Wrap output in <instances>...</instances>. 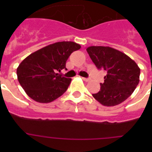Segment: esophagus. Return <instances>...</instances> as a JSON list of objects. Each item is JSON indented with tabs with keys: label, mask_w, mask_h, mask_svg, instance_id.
I'll use <instances>...</instances> for the list:
<instances>
[{
	"label": "esophagus",
	"mask_w": 152,
	"mask_h": 152,
	"mask_svg": "<svg viewBox=\"0 0 152 152\" xmlns=\"http://www.w3.org/2000/svg\"><path fill=\"white\" fill-rule=\"evenodd\" d=\"M82 79L84 81H87V82H88V81H90V80H91L90 78H87V77H82Z\"/></svg>",
	"instance_id": "34e87169"
}]
</instances>
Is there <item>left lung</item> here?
Wrapping results in <instances>:
<instances>
[{
	"label": "left lung",
	"mask_w": 152,
	"mask_h": 152,
	"mask_svg": "<svg viewBox=\"0 0 152 152\" xmlns=\"http://www.w3.org/2000/svg\"><path fill=\"white\" fill-rule=\"evenodd\" d=\"M98 69L107 71L100 90L93 96L102 105L113 107L123 103L133 93L139 82L140 68L123 52L109 46L87 49Z\"/></svg>",
	"instance_id": "8db88e82"
}]
</instances>
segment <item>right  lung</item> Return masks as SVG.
<instances>
[{
  "label": "right lung",
  "mask_w": 152,
  "mask_h": 152,
  "mask_svg": "<svg viewBox=\"0 0 152 152\" xmlns=\"http://www.w3.org/2000/svg\"><path fill=\"white\" fill-rule=\"evenodd\" d=\"M80 49L74 42H58L25 58L17 69V79L26 94L39 103H50L68 89L72 79L57 73L64 69L70 55Z\"/></svg>",
  "instance_id": "1"
}]
</instances>
